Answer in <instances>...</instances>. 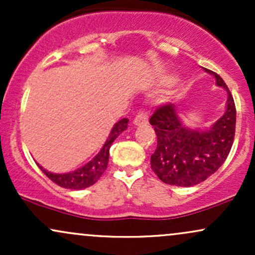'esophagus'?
<instances>
[{
	"label": "esophagus",
	"mask_w": 255,
	"mask_h": 255,
	"mask_svg": "<svg viewBox=\"0 0 255 255\" xmlns=\"http://www.w3.org/2000/svg\"><path fill=\"white\" fill-rule=\"evenodd\" d=\"M147 122H148V116H147V113H145V111H140V113L137 114L133 120V124L135 126L146 125Z\"/></svg>",
	"instance_id": "34e87169"
}]
</instances>
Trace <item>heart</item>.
Here are the masks:
<instances>
[{
    "label": "heart",
    "instance_id": "b5f03b06",
    "mask_svg": "<svg viewBox=\"0 0 255 255\" xmlns=\"http://www.w3.org/2000/svg\"><path fill=\"white\" fill-rule=\"evenodd\" d=\"M175 81V77H171V75H166V77H162L160 78L159 83L163 84V85H169V84H172Z\"/></svg>",
    "mask_w": 255,
    "mask_h": 255
}]
</instances>
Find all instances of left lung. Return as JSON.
I'll use <instances>...</instances> for the list:
<instances>
[{
	"instance_id": "1",
	"label": "left lung",
	"mask_w": 255,
	"mask_h": 255,
	"mask_svg": "<svg viewBox=\"0 0 255 255\" xmlns=\"http://www.w3.org/2000/svg\"><path fill=\"white\" fill-rule=\"evenodd\" d=\"M205 71L213 75L216 85L228 93L225 113L211 128L186 127L172 103L157 108L150 119L157 135L151 168L160 181L171 186L191 187L203 182L221 168L233 146L236 126L234 98L217 73Z\"/></svg>"
}]
</instances>
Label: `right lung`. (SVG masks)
<instances>
[{"label":"right lung","mask_w":255,"mask_h":255,"mask_svg":"<svg viewBox=\"0 0 255 255\" xmlns=\"http://www.w3.org/2000/svg\"><path fill=\"white\" fill-rule=\"evenodd\" d=\"M128 127V119H122L119 122L114 125L107 141L98 152V154L90 160L87 164H85L77 170L66 172V174H55V172L48 171L38 164L44 174L46 175L52 182L58 184L60 187L68 189H84L87 187L92 186L98 181V178L103 175V172L107 170L108 162H109V150L110 146L115 141L122 131L127 129Z\"/></svg>","instance_id":"right-lung-1"}]
</instances>
